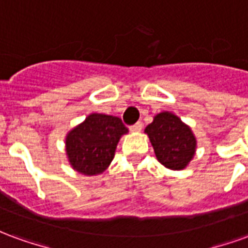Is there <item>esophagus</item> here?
I'll return each instance as SVG.
<instances>
[{
	"instance_id": "obj_1",
	"label": "esophagus",
	"mask_w": 248,
	"mask_h": 248,
	"mask_svg": "<svg viewBox=\"0 0 248 248\" xmlns=\"http://www.w3.org/2000/svg\"><path fill=\"white\" fill-rule=\"evenodd\" d=\"M142 127H143L142 122H137V124H133V126L130 127V131H133V133H140V130H142Z\"/></svg>"
}]
</instances>
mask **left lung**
Masks as SVG:
<instances>
[{"mask_svg":"<svg viewBox=\"0 0 248 248\" xmlns=\"http://www.w3.org/2000/svg\"><path fill=\"white\" fill-rule=\"evenodd\" d=\"M145 133L150 138L156 159L170 170H183L195 155L197 138L175 114H156Z\"/></svg>","mask_w":248,"mask_h":248,"instance_id":"obj_1","label":"left lung"}]
</instances>
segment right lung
<instances>
[{"instance_id":"add662e5","label":"right lung","mask_w":248,"mask_h":248,"mask_svg":"<svg viewBox=\"0 0 248 248\" xmlns=\"http://www.w3.org/2000/svg\"><path fill=\"white\" fill-rule=\"evenodd\" d=\"M129 130L118 117L93 113L66 135V155L83 175H98L111 163L121 137Z\"/></svg>"}]
</instances>
